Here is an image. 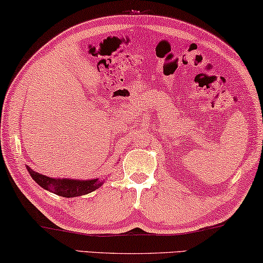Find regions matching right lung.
Segmentation results:
<instances>
[{
  "label": "right lung",
  "instance_id": "right-lung-1",
  "mask_svg": "<svg viewBox=\"0 0 263 263\" xmlns=\"http://www.w3.org/2000/svg\"><path fill=\"white\" fill-rule=\"evenodd\" d=\"M29 174L39 185L50 193L57 194L62 197H77L86 194L92 193L101 186L103 182L99 179H89V181H77V179H60L47 177L45 175L39 174L27 166Z\"/></svg>",
  "mask_w": 263,
  "mask_h": 263
}]
</instances>
